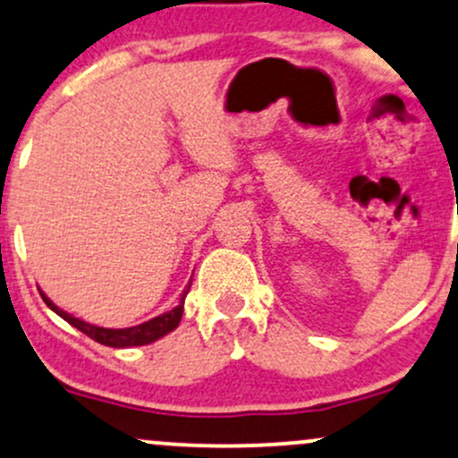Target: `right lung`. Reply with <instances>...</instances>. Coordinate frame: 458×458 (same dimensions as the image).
<instances>
[{"label":"right lung","mask_w":458,"mask_h":458,"mask_svg":"<svg viewBox=\"0 0 458 458\" xmlns=\"http://www.w3.org/2000/svg\"><path fill=\"white\" fill-rule=\"evenodd\" d=\"M190 285H191V282L187 284V288L183 290V296H181V302L174 307V310H170L166 313H162V316L148 319V322H142V324H139V327H130V328H102V327H96V324L82 322V319L70 316L68 311L59 310V307L55 305V302L48 299L44 292H40V294H42V301L47 302V307H51L57 316H62L65 322L72 324L74 328H79L81 333L87 335V337H91L93 341H98V344H102V345H108V348H131V345L153 344V341L162 339L164 335H168L170 330H174L176 327H179L181 316H183V301H185L187 292H190Z\"/></svg>","instance_id":"1"}]
</instances>
